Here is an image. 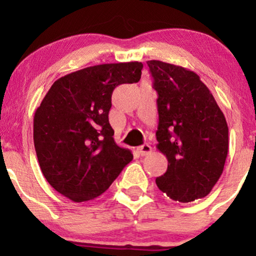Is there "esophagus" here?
I'll list each match as a JSON object with an SVG mask.
<instances>
[{
	"instance_id": "34e87169",
	"label": "esophagus",
	"mask_w": 256,
	"mask_h": 256,
	"mask_svg": "<svg viewBox=\"0 0 256 256\" xmlns=\"http://www.w3.org/2000/svg\"><path fill=\"white\" fill-rule=\"evenodd\" d=\"M137 150H138V152H140V155L144 156V155H148L149 152H152V146L149 144H143V146H138Z\"/></svg>"
}]
</instances>
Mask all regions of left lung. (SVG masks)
I'll return each mask as SVG.
<instances>
[{
  "label": "left lung",
  "mask_w": 256,
  "mask_h": 256,
  "mask_svg": "<svg viewBox=\"0 0 256 256\" xmlns=\"http://www.w3.org/2000/svg\"><path fill=\"white\" fill-rule=\"evenodd\" d=\"M158 92V149L168 160L158 189L179 202L207 196L224 170L228 128L210 89L195 72L146 61Z\"/></svg>",
  "instance_id": "obj_1"
}]
</instances>
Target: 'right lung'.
Here are the masks:
<instances>
[{
  "instance_id": "obj_1",
  "label": "right lung",
  "mask_w": 256,
  "mask_h": 256,
  "mask_svg": "<svg viewBox=\"0 0 256 256\" xmlns=\"http://www.w3.org/2000/svg\"><path fill=\"white\" fill-rule=\"evenodd\" d=\"M143 64L86 67L58 79L34 118L38 162L48 183L74 202L104 194L134 158L114 142L108 120L112 94L120 84L137 83Z\"/></svg>"
}]
</instances>
